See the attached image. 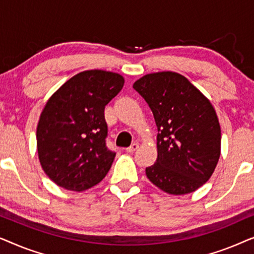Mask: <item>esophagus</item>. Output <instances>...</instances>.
I'll list each match as a JSON object with an SVG mask.
<instances>
[{"instance_id":"1","label":"esophagus","mask_w":254,"mask_h":254,"mask_svg":"<svg viewBox=\"0 0 254 254\" xmlns=\"http://www.w3.org/2000/svg\"><path fill=\"white\" fill-rule=\"evenodd\" d=\"M137 149H138V143H137V142H134V143H131L130 147H128L126 149V151L127 152H134L135 150H137Z\"/></svg>"}]
</instances>
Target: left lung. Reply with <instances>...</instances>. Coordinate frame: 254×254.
Segmentation results:
<instances>
[{
	"instance_id": "8db88e82",
	"label": "left lung",
	"mask_w": 254,
	"mask_h": 254,
	"mask_svg": "<svg viewBox=\"0 0 254 254\" xmlns=\"http://www.w3.org/2000/svg\"><path fill=\"white\" fill-rule=\"evenodd\" d=\"M154 114L157 159L148 179L172 195L192 193L209 180L221 155V127L210 100L185 76L144 75L133 84Z\"/></svg>"
}]
</instances>
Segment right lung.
<instances>
[{
    "mask_svg": "<svg viewBox=\"0 0 254 254\" xmlns=\"http://www.w3.org/2000/svg\"><path fill=\"white\" fill-rule=\"evenodd\" d=\"M124 83L117 72L85 70L47 100L37 126V150L41 168L58 186L82 192L105 178L116 152L106 147L104 110Z\"/></svg>",
    "mask_w": 254,
    "mask_h": 254,
    "instance_id": "1",
    "label": "right lung"
}]
</instances>
